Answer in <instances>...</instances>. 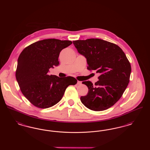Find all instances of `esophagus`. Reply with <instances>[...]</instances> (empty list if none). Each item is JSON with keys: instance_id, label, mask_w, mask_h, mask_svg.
Returning a JSON list of instances; mask_svg holds the SVG:
<instances>
[{"instance_id": "obj_1", "label": "esophagus", "mask_w": 150, "mask_h": 150, "mask_svg": "<svg viewBox=\"0 0 150 150\" xmlns=\"http://www.w3.org/2000/svg\"><path fill=\"white\" fill-rule=\"evenodd\" d=\"M77 84H78V85H81V81H78V82H77Z\"/></svg>"}]
</instances>
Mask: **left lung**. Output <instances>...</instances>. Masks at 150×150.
I'll use <instances>...</instances> for the list:
<instances>
[{
    "label": "left lung",
    "mask_w": 150,
    "mask_h": 150,
    "mask_svg": "<svg viewBox=\"0 0 150 150\" xmlns=\"http://www.w3.org/2000/svg\"><path fill=\"white\" fill-rule=\"evenodd\" d=\"M73 44L86 58L88 70L100 74L94 84L82 82L88 88L87 95L80 97L82 103L93 111L107 110L119 100L128 85L131 66L127 57L118 45L100 39L78 40Z\"/></svg>",
    "instance_id": "8db88e82"
}]
</instances>
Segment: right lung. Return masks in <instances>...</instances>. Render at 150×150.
Here are the masks:
<instances>
[{
    "instance_id": "add662e5",
    "label": "right lung",
    "mask_w": 150,
    "mask_h": 150,
    "mask_svg": "<svg viewBox=\"0 0 150 150\" xmlns=\"http://www.w3.org/2000/svg\"><path fill=\"white\" fill-rule=\"evenodd\" d=\"M72 43L70 40L44 39L31 44L20 54L16 80L23 96L35 107L47 108L55 105L67 87L77 83L72 76L48 75L50 68L59 64L61 51Z\"/></svg>"
}]
</instances>
